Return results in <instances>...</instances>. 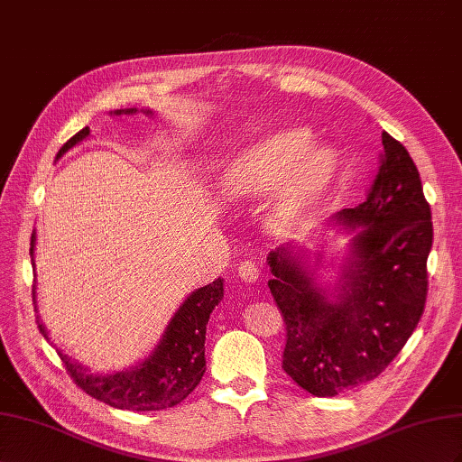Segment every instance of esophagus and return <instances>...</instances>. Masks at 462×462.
Segmentation results:
<instances>
[{"label": "esophagus", "mask_w": 462, "mask_h": 462, "mask_svg": "<svg viewBox=\"0 0 462 462\" xmlns=\"http://www.w3.org/2000/svg\"><path fill=\"white\" fill-rule=\"evenodd\" d=\"M238 276L245 282H255L259 279V265L255 261H242L238 267Z\"/></svg>", "instance_id": "1"}]
</instances>
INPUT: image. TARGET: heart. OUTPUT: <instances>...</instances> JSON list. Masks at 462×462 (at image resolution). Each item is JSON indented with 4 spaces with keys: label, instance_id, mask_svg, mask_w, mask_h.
<instances>
[{
    "label": "heart",
    "instance_id": "obj_1",
    "mask_svg": "<svg viewBox=\"0 0 462 462\" xmlns=\"http://www.w3.org/2000/svg\"><path fill=\"white\" fill-rule=\"evenodd\" d=\"M304 131L271 135L236 154L224 166L218 186L232 201L252 199L274 186V210L281 220H294L323 193L335 172V158L323 147L308 144Z\"/></svg>",
    "mask_w": 462,
    "mask_h": 462
}]
</instances>
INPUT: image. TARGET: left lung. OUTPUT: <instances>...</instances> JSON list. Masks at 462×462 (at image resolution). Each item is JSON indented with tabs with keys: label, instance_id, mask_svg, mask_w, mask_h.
I'll use <instances>...</instances> for the list:
<instances>
[{
	"label": "left lung",
	"instance_id": "left-lung-1",
	"mask_svg": "<svg viewBox=\"0 0 462 462\" xmlns=\"http://www.w3.org/2000/svg\"><path fill=\"white\" fill-rule=\"evenodd\" d=\"M367 199L328 228L348 236L333 282L319 252L284 244L267 255L271 294L286 321L282 367L315 397L375 379L411 338L428 294L433 226L414 161L387 131Z\"/></svg>",
	"mask_w": 462,
	"mask_h": 462
}]
</instances>
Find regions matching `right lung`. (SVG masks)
<instances>
[{
  "label": "right lung",
  "mask_w": 462,
  "mask_h": 462,
  "mask_svg": "<svg viewBox=\"0 0 462 462\" xmlns=\"http://www.w3.org/2000/svg\"><path fill=\"white\" fill-rule=\"evenodd\" d=\"M137 108L114 110L112 116L137 114ZM144 116H154L152 110H141ZM90 135V129L85 127L73 135L60 149L58 158H61L75 144L85 141ZM34 245L36 230L31 236V259L34 265ZM224 298V281L217 279L213 284H207L193 290V292L181 301V306L168 321L161 340L144 356L141 362L114 374H92L81 362L71 358L61 348L56 346L61 360L65 362L69 375L75 383L81 387L90 397L106 402L122 411L151 412L164 411L180 404L188 394L199 385V381L207 370L205 362V335L210 313L220 304ZM34 310H36V286L32 292ZM38 311V310H36ZM38 328L50 340L44 323L36 318Z\"/></svg>",
  "instance_id": "obj_1"
}]
</instances>
